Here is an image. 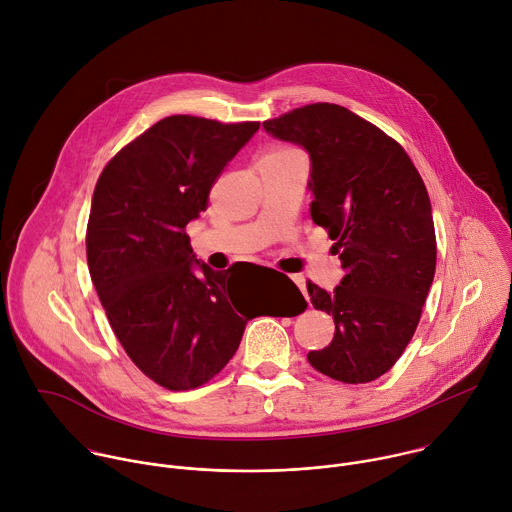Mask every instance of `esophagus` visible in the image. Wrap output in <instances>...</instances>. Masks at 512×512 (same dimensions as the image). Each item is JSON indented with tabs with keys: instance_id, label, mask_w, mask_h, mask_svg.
Listing matches in <instances>:
<instances>
[{
	"instance_id": "obj_1",
	"label": "esophagus",
	"mask_w": 512,
	"mask_h": 512,
	"mask_svg": "<svg viewBox=\"0 0 512 512\" xmlns=\"http://www.w3.org/2000/svg\"><path fill=\"white\" fill-rule=\"evenodd\" d=\"M291 279H294V281L298 283V287L302 289V294L306 296V300H310V296H308V289H306V279H304L302 275H294V277H291Z\"/></svg>"
}]
</instances>
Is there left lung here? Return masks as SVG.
<instances>
[{
  "instance_id": "1",
  "label": "left lung",
  "mask_w": 512,
  "mask_h": 512,
  "mask_svg": "<svg viewBox=\"0 0 512 512\" xmlns=\"http://www.w3.org/2000/svg\"><path fill=\"white\" fill-rule=\"evenodd\" d=\"M310 156L312 221L328 229L344 269L334 291L308 285L334 338L308 360L342 383L385 375L409 344L435 273L425 184L401 145L346 107L314 103L263 123Z\"/></svg>"
}]
</instances>
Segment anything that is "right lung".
Listing matches in <instances>:
<instances>
[{
  "instance_id": "obj_1",
  "label": "right lung",
  "mask_w": 512,
  "mask_h": 512,
  "mask_svg": "<svg viewBox=\"0 0 512 512\" xmlns=\"http://www.w3.org/2000/svg\"><path fill=\"white\" fill-rule=\"evenodd\" d=\"M259 123L172 115L105 166L87 227V261L109 324L137 369L170 391L204 385L237 352L253 308L196 259L184 233L214 180ZM300 304L302 291L289 279Z\"/></svg>"
}]
</instances>
